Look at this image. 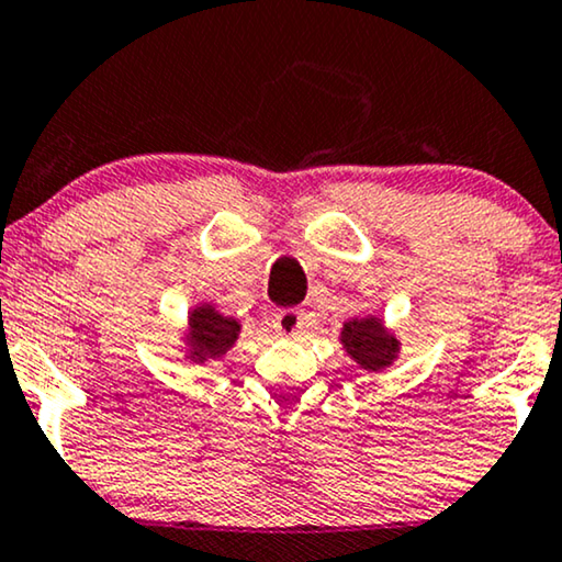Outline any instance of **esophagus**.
I'll return each mask as SVG.
<instances>
[{
  "label": "esophagus",
  "instance_id": "esophagus-1",
  "mask_svg": "<svg viewBox=\"0 0 562 562\" xmlns=\"http://www.w3.org/2000/svg\"><path fill=\"white\" fill-rule=\"evenodd\" d=\"M304 325H307V315H304V310H296V307L276 312V317H273L276 333L286 335V338H294V335L302 333Z\"/></svg>",
  "mask_w": 562,
  "mask_h": 562
}]
</instances>
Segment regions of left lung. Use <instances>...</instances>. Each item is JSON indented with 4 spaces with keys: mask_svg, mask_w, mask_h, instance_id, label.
Instances as JSON below:
<instances>
[{
    "mask_svg": "<svg viewBox=\"0 0 562 562\" xmlns=\"http://www.w3.org/2000/svg\"><path fill=\"white\" fill-rule=\"evenodd\" d=\"M340 340H344L346 351L353 356L356 363H361V367L369 371L390 367L392 359L397 356V338H392L376 317H363L346 323L344 333H340Z\"/></svg>",
    "mask_w": 562,
    "mask_h": 562,
    "instance_id": "8db88e82",
    "label": "left lung"
}]
</instances>
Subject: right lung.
I'll list each match as a JSON object with an SVG mask.
<instances>
[{"mask_svg":"<svg viewBox=\"0 0 562 562\" xmlns=\"http://www.w3.org/2000/svg\"><path fill=\"white\" fill-rule=\"evenodd\" d=\"M239 323L232 317L218 315L214 307L203 304V307L193 310L191 315V359L206 361L218 359L232 348L237 340Z\"/></svg>","mask_w":562,"mask_h":562,"instance_id":"add662e5","label":"right lung"}]
</instances>
